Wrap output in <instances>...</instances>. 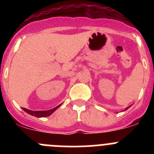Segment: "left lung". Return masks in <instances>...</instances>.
<instances>
[{"mask_svg":"<svg viewBox=\"0 0 154 154\" xmlns=\"http://www.w3.org/2000/svg\"><path fill=\"white\" fill-rule=\"evenodd\" d=\"M129 107H130V106H128V107H127V108H126V109H125V110H127V109H128V108H129Z\"/></svg>","mask_w":154,"mask_h":154,"instance_id":"obj_1","label":"left lung"}]
</instances>
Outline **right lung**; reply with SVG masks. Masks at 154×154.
Returning a JSON list of instances; mask_svg holds the SVG:
<instances>
[{"instance_id":"obj_1","label":"right lung","mask_w":154,"mask_h":154,"mask_svg":"<svg viewBox=\"0 0 154 154\" xmlns=\"http://www.w3.org/2000/svg\"><path fill=\"white\" fill-rule=\"evenodd\" d=\"M60 106H61V104L56 106L55 108L52 109L46 110V111H32V110L27 109L26 108H22V109L23 110H24V111L28 113L29 115H31V116H35V117L37 118H42V117H48V116H51V115L52 114L55 110H57Z\"/></svg>"}]
</instances>
